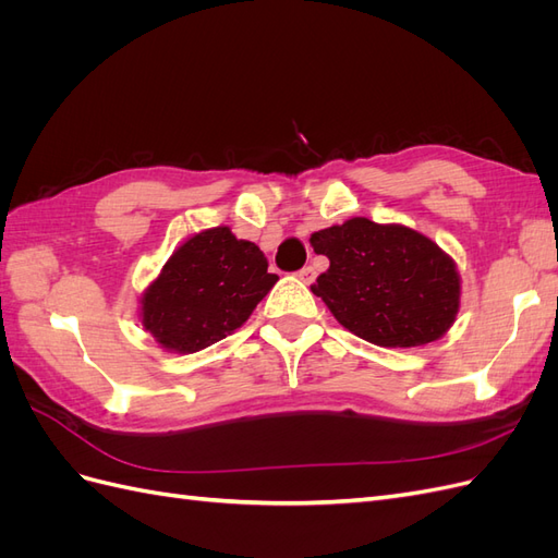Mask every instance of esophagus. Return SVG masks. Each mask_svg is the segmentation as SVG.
Returning a JSON list of instances; mask_svg holds the SVG:
<instances>
[{
  "label": "esophagus",
  "mask_w": 558,
  "mask_h": 558,
  "mask_svg": "<svg viewBox=\"0 0 558 558\" xmlns=\"http://www.w3.org/2000/svg\"><path fill=\"white\" fill-rule=\"evenodd\" d=\"M298 277H300L302 281H305V283H312V281L316 279V269H314L312 265H307V267H302V269H300V272H298Z\"/></svg>",
  "instance_id": "obj_1"
}]
</instances>
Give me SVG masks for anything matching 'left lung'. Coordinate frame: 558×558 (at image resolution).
<instances>
[{"label": "left lung", "instance_id": "left-lung-1", "mask_svg": "<svg viewBox=\"0 0 558 558\" xmlns=\"http://www.w3.org/2000/svg\"><path fill=\"white\" fill-rule=\"evenodd\" d=\"M330 267L312 293L340 324L377 347H421L451 328L461 302L453 260L404 226L349 218L312 234Z\"/></svg>", "mask_w": 558, "mask_h": 558}]
</instances>
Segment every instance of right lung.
<instances>
[{
  "mask_svg": "<svg viewBox=\"0 0 558 558\" xmlns=\"http://www.w3.org/2000/svg\"><path fill=\"white\" fill-rule=\"evenodd\" d=\"M263 251L230 228L183 242L142 295V324L167 351L195 353L238 330L277 283Z\"/></svg>",
  "mask_w": 558,
  "mask_h": 558,
  "instance_id": "add662e5",
  "label": "right lung"
}]
</instances>
